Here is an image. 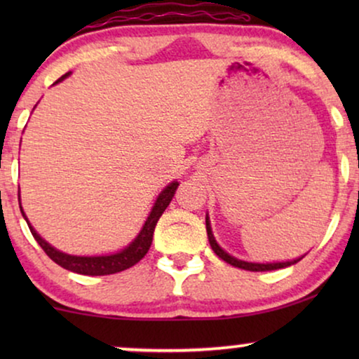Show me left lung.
Here are the masks:
<instances>
[{
    "label": "left lung",
    "mask_w": 359,
    "mask_h": 359,
    "mask_svg": "<svg viewBox=\"0 0 359 359\" xmlns=\"http://www.w3.org/2000/svg\"><path fill=\"white\" fill-rule=\"evenodd\" d=\"M205 230H208L209 243H210V247H212L214 253L217 255L219 258H222L225 263L232 264V266H235V268L247 269V271H273V269H281V268H287V266H291V264L297 263V262H301V259L304 258V257H301V258H297V259H292V262H284V263H266V264H264V263H248V262H242V259H237V258L230 257L229 253H225L224 250L219 247L217 242H215L214 235H212V230H210V225H209V219H208V217H205Z\"/></svg>",
    "instance_id": "left-lung-1"
}]
</instances>
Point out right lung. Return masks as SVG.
Wrapping results in <instances>:
<instances>
[{
  "instance_id": "obj_1",
  "label": "right lung",
  "mask_w": 359,
  "mask_h": 359,
  "mask_svg": "<svg viewBox=\"0 0 359 359\" xmlns=\"http://www.w3.org/2000/svg\"><path fill=\"white\" fill-rule=\"evenodd\" d=\"M68 75H70V73L60 76L55 83L62 81L63 78H67ZM178 186L180 184L175 181V183L168 184L163 191H161V194L158 196V199H156L154 209H151L149 219H147L145 225L142 227L140 233L137 235V238L129 245V247L122 250V252L109 255V257H73V255L58 252V250L50 247L46 240L39 237L36 230L31 227V224H29V220L26 219V214L22 212V208H21V212L24 215V219L27 220V225L29 229H31L32 237L37 240V243L41 245L42 250L47 253V257L50 258L52 262L60 264L62 268L68 269V271H73L78 274H88V276H104V274H114V273L124 271V269L134 266V264L139 263L140 259L145 257L151 245V238H154L155 225L161 217V214L165 212V209L168 208V204L171 203V199H173Z\"/></svg>"
}]
</instances>
